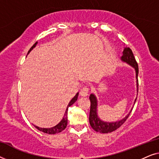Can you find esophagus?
<instances>
[{
  "mask_svg": "<svg viewBox=\"0 0 159 159\" xmlns=\"http://www.w3.org/2000/svg\"><path fill=\"white\" fill-rule=\"evenodd\" d=\"M88 93H89V88L88 87H84V88H82L81 90H80V94L81 96L85 97L88 95Z\"/></svg>",
  "mask_w": 159,
  "mask_h": 159,
  "instance_id": "esophagus-1",
  "label": "esophagus"
}]
</instances>
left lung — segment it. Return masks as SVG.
Listing matches in <instances>:
<instances>
[{
	"label": "left lung",
	"instance_id": "1",
	"mask_svg": "<svg viewBox=\"0 0 159 159\" xmlns=\"http://www.w3.org/2000/svg\"><path fill=\"white\" fill-rule=\"evenodd\" d=\"M123 55L121 57V60L123 62H125L130 66L133 67L135 70L136 73V80H137V88L138 90V65L137 63L134 56L132 53V50L129 48L126 47L123 51ZM137 98L134 100V103H135ZM90 116H89V121L91 127L93 128L95 131L101 133H109L113 131L118 129L121 125L125 123V121L127 120L128 116H129L132 108L130 110L129 114L126 116L125 118H123L121 120L115 121V122H108V121H104L101 120L99 118L98 115V101L97 98L94 94H90Z\"/></svg>",
	"mask_w": 159,
	"mask_h": 159
}]
</instances>
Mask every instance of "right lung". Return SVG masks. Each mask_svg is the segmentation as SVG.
<instances>
[{"label":"right lung","mask_w":159,"mask_h":159,"mask_svg":"<svg viewBox=\"0 0 159 159\" xmlns=\"http://www.w3.org/2000/svg\"><path fill=\"white\" fill-rule=\"evenodd\" d=\"M38 44V42H36L34 44L32 45L31 48L30 49V51H28V53H30V52L32 51V49L34 48V47L36 46V45ZM78 95H79V93H77V94L75 95V96L71 100L70 102H69L68 106H67V108L66 109V111H65V114H64V116L63 117V119H61V121H60L59 123L57 125L54 126L53 127H51V128H42V127H39L38 126H35L34 125L35 128H37L38 130H40V131L44 132V133H47V134H57V133H59V132H62L63 130L65 129V128L66 127V125H67V111H68V108L69 106L72 105L73 103H75L76 101L77 100V98H78Z\"/></svg>","instance_id":"right-lung-1"}]
</instances>
